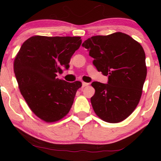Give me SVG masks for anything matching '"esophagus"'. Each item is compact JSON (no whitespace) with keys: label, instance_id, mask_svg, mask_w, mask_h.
Returning <instances> with one entry per match:
<instances>
[{"label":"esophagus","instance_id":"34e87169","mask_svg":"<svg viewBox=\"0 0 161 161\" xmlns=\"http://www.w3.org/2000/svg\"><path fill=\"white\" fill-rule=\"evenodd\" d=\"M88 83H87V82H82V87L83 88H84V87H86V86H88Z\"/></svg>","mask_w":161,"mask_h":161}]
</instances>
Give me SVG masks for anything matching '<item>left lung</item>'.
Masks as SVG:
<instances>
[{
    "label": "left lung",
    "mask_w": 161,
    "mask_h": 161,
    "mask_svg": "<svg viewBox=\"0 0 161 161\" xmlns=\"http://www.w3.org/2000/svg\"><path fill=\"white\" fill-rule=\"evenodd\" d=\"M82 46L94 58L97 71L108 75V84L92 83L95 89L91 97L94 111L108 123L124 120L139 103L147 75L143 47L132 37L119 32L92 36Z\"/></svg>",
    "instance_id": "obj_1"
}]
</instances>
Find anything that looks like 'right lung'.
<instances>
[{
    "label": "right lung",
    "instance_id": "obj_1",
    "mask_svg": "<svg viewBox=\"0 0 161 161\" xmlns=\"http://www.w3.org/2000/svg\"><path fill=\"white\" fill-rule=\"evenodd\" d=\"M81 44L80 37L36 36L28 38L16 54L14 69L19 91L31 110L45 122L63 119L82 86L79 81L67 82L57 77L69 67Z\"/></svg>",
    "mask_w": 161,
    "mask_h": 161
}]
</instances>
